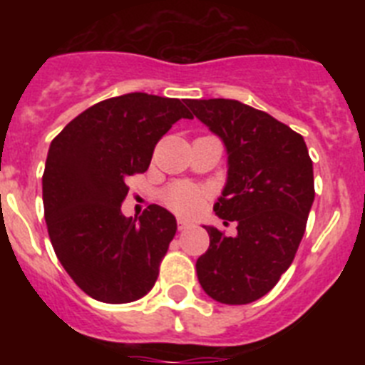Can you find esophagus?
I'll list each match as a JSON object with an SVG mask.
<instances>
[{
    "mask_svg": "<svg viewBox=\"0 0 365 365\" xmlns=\"http://www.w3.org/2000/svg\"><path fill=\"white\" fill-rule=\"evenodd\" d=\"M190 227H192V225H190L188 221H185V219H177V228H179V230H186V228Z\"/></svg>",
    "mask_w": 365,
    "mask_h": 365,
    "instance_id": "esophagus-1",
    "label": "esophagus"
}]
</instances>
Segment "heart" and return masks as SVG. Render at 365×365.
Wrapping results in <instances>:
<instances>
[{
  "label": "heart",
  "mask_w": 365,
  "mask_h": 365,
  "mask_svg": "<svg viewBox=\"0 0 365 365\" xmlns=\"http://www.w3.org/2000/svg\"><path fill=\"white\" fill-rule=\"evenodd\" d=\"M163 202L180 215H193L205 202V192L190 182H173L163 192Z\"/></svg>",
  "instance_id": "b5f03b06"
}]
</instances>
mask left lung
Returning a JSON list of instances; mask_svg holds the SVG:
<instances>
[{"instance_id":"obj_1","label":"left lung","mask_w":365,"mask_h":365,"mask_svg":"<svg viewBox=\"0 0 365 365\" xmlns=\"http://www.w3.org/2000/svg\"><path fill=\"white\" fill-rule=\"evenodd\" d=\"M186 104L227 146L228 179L214 212L237 225L234 237L205 227L210 247L195 265L199 283L219 303H252L294 259L314 201L312 160L302 135L269 113L228 98Z\"/></svg>"}]
</instances>
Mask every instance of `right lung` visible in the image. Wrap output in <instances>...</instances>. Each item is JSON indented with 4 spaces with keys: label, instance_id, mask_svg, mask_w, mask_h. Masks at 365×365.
<instances>
[{
    "label": "right lung",
    "instance_id": "obj_1",
    "mask_svg": "<svg viewBox=\"0 0 365 365\" xmlns=\"http://www.w3.org/2000/svg\"><path fill=\"white\" fill-rule=\"evenodd\" d=\"M179 118V98L128 93L102 100L53 138L43 172V210L56 257L87 296L130 303L153 289L177 232L166 208L124 217L125 179L144 173L155 146Z\"/></svg>",
    "mask_w": 365,
    "mask_h": 365
}]
</instances>
